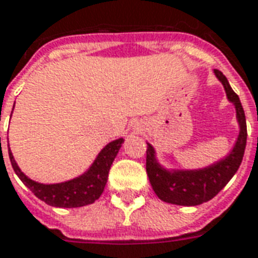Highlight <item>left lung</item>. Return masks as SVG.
<instances>
[{
	"label": "left lung",
	"instance_id": "8db88e82",
	"mask_svg": "<svg viewBox=\"0 0 258 258\" xmlns=\"http://www.w3.org/2000/svg\"><path fill=\"white\" fill-rule=\"evenodd\" d=\"M213 74L226 90L227 100L234 105L236 121L239 125V134L230 153L211 165L197 169H169L158 163L156 149L148 144L146 150V172L156 196L161 201L182 205L196 207L216 196L221 188L230 182L241 165L246 148V117L239 97L231 89L227 78L219 70Z\"/></svg>",
	"mask_w": 258,
	"mask_h": 258
}]
</instances>
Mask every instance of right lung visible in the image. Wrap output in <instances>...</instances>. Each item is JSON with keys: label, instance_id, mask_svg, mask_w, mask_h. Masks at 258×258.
<instances>
[{"label": "right lung", "instance_id": "1", "mask_svg": "<svg viewBox=\"0 0 258 258\" xmlns=\"http://www.w3.org/2000/svg\"><path fill=\"white\" fill-rule=\"evenodd\" d=\"M13 108H15V105H13ZM123 142L124 138L114 139L109 142L98 153L89 169L79 176L67 180V182L50 183V184L35 182V180L30 179L19 168L11 149H9V158H11L13 171L41 201L46 202L50 207L79 208L90 205L95 200L100 198L104 191L105 184L108 182L110 165L113 163L114 157L119 153Z\"/></svg>", "mask_w": 258, "mask_h": 258}]
</instances>
